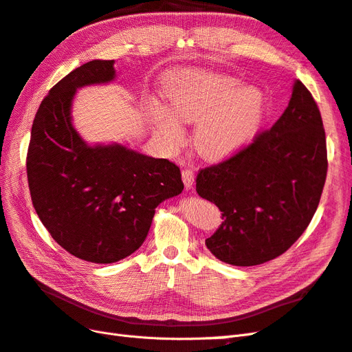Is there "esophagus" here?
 Wrapping results in <instances>:
<instances>
[{"instance_id": "obj_1", "label": "esophagus", "mask_w": 352, "mask_h": 352, "mask_svg": "<svg viewBox=\"0 0 352 352\" xmlns=\"http://www.w3.org/2000/svg\"><path fill=\"white\" fill-rule=\"evenodd\" d=\"M182 179H184V184H185V188H192V185H194V179H195V176H194V172L190 168H185L184 172H182Z\"/></svg>"}]
</instances>
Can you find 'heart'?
I'll return each mask as SVG.
<instances>
[{"mask_svg": "<svg viewBox=\"0 0 352 352\" xmlns=\"http://www.w3.org/2000/svg\"><path fill=\"white\" fill-rule=\"evenodd\" d=\"M170 107L160 100L148 105V122L168 150L184 142L180 120L197 123L194 145L201 157L220 160L239 151L257 132L264 113L260 89L242 87L228 73L192 69L179 73L167 89Z\"/></svg>", "mask_w": 352, "mask_h": 352, "instance_id": "b5f03b06", "label": "heart"}]
</instances>
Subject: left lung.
Wrapping results in <instances>:
<instances>
[{
    "mask_svg": "<svg viewBox=\"0 0 352 352\" xmlns=\"http://www.w3.org/2000/svg\"><path fill=\"white\" fill-rule=\"evenodd\" d=\"M327 151L317 104L295 80L286 110L226 162L202 168L197 192L225 221L206 239L216 258L257 265L282 255L310 225L323 192Z\"/></svg>",
    "mask_w": 352,
    "mask_h": 352,
    "instance_id": "left-lung-1",
    "label": "left lung"
}]
</instances>
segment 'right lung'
Wrapping results in <instances>:
<instances>
[{
    "mask_svg": "<svg viewBox=\"0 0 352 352\" xmlns=\"http://www.w3.org/2000/svg\"><path fill=\"white\" fill-rule=\"evenodd\" d=\"M114 79V60H92L54 85L36 111L26 160L42 225L67 252L97 264L135 252L157 206L184 190L175 163L116 142L89 145L74 129L76 91Z\"/></svg>",
    "mask_w": 352,
    "mask_h": 352,
    "instance_id": "obj_1",
    "label": "right lung"
}]
</instances>
